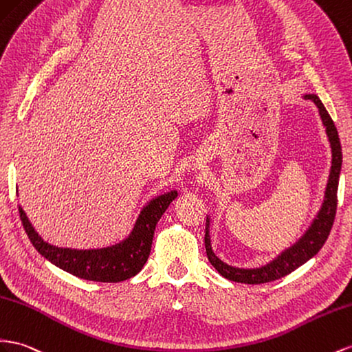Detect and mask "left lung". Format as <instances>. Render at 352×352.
<instances>
[{
	"label": "left lung",
	"mask_w": 352,
	"mask_h": 352,
	"mask_svg": "<svg viewBox=\"0 0 352 352\" xmlns=\"http://www.w3.org/2000/svg\"><path fill=\"white\" fill-rule=\"evenodd\" d=\"M305 98L311 99L317 105L322 124L326 127V133H327L330 148H331L330 175L327 180L324 199H322L320 212L316 216V219L312 221L307 232L303 234L292 247L281 252V254H278L277 258L271 261L270 263L263 265V267L247 268V270L235 268V267H231V265H226L213 253L212 244H210V235H208L210 219L207 217L206 235H204L207 258H208V262L214 267V270L228 280L236 281V283H245V284H262V283H270L284 277V275H287L292 271L299 268L300 265L308 262L312 256H316L320 252V249L324 245L327 240L331 226H333L336 207H338L339 175H340V167H342L340 140H339L335 122L330 118L329 112L326 111L324 105H322L318 96H316V94H305Z\"/></svg>",
	"instance_id": "8db88e82"
}]
</instances>
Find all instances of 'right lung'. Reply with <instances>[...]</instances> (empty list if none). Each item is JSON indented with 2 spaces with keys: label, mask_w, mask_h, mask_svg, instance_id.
I'll use <instances>...</instances> for the list:
<instances>
[{
  "label": "right lung",
  "mask_w": 352,
  "mask_h": 352,
  "mask_svg": "<svg viewBox=\"0 0 352 352\" xmlns=\"http://www.w3.org/2000/svg\"><path fill=\"white\" fill-rule=\"evenodd\" d=\"M176 197L177 192L172 191L151 199L140 212L135 228L127 239L105 249L77 250L52 245L35 232L21 206H19V214L32 245L56 267L84 280L118 283L135 277L144 268L151 253L155 226Z\"/></svg>",
  "instance_id": "obj_1"
}]
</instances>
